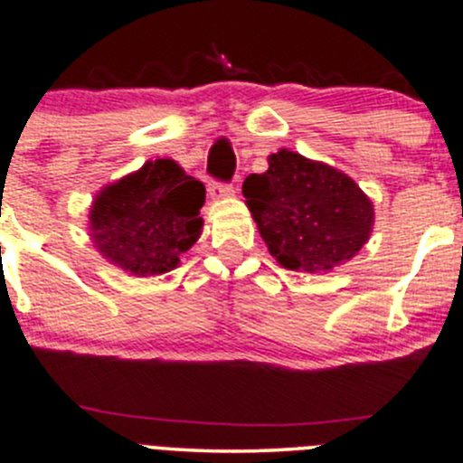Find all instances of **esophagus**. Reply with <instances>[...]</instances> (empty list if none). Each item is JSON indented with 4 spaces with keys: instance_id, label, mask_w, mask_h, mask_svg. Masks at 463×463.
<instances>
[{
    "instance_id": "1",
    "label": "esophagus",
    "mask_w": 463,
    "mask_h": 463,
    "mask_svg": "<svg viewBox=\"0 0 463 463\" xmlns=\"http://www.w3.org/2000/svg\"><path fill=\"white\" fill-rule=\"evenodd\" d=\"M207 196L212 200H222L233 196V187L232 184H222V183H209Z\"/></svg>"
}]
</instances>
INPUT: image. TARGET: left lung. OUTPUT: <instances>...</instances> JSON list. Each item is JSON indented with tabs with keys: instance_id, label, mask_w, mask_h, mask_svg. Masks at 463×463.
<instances>
[{
	"instance_id": "1",
	"label": "left lung",
	"mask_w": 463,
	"mask_h": 463,
	"mask_svg": "<svg viewBox=\"0 0 463 463\" xmlns=\"http://www.w3.org/2000/svg\"><path fill=\"white\" fill-rule=\"evenodd\" d=\"M267 165L265 174L247 175L242 196L276 263L318 274L354 259L374 225V204L359 184L289 149Z\"/></svg>"
}]
</instances>
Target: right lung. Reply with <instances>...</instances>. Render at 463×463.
Listing matches in <instances>:
<instances>
[{
  "label": "right lung",
  "instance_id": "1",
  "mask_svg": "<svg viewBox=\"0 0 463 463\" xmlns=\"http://www.w3.org/2000/svg\"><path fill=\"white\" fill-rule=\"evenodd\" d=\"M204 184L169 158L146 160L95 194L89 212L93 247L111 265L146 279L180 265L203 233Z\"/></svg>",
  "mask_w": 463,
  "mask_h": 463
}]
</instances>
